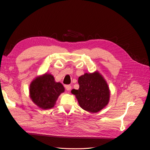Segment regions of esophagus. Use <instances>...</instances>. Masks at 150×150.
<instances>
[{
    "instance_id": "34e87169",
    "label": "esophagus",
    "mask_w": 150,
    "mask_h": 150,
    "mask_svg": "<svg viewBox=\"0 0 150 150\" xmlns=\"http://www.w3.org/2000/svg\"><path fill=\"white\" fill-rule=\"evenodd\" d=\"M65 88L67 91H71V85H66Z\"/></svg>"
}]
</instances>
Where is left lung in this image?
<instances>
[{"label": "left lung", "mask_w": 150, "mask_h": 150, "mask_svg": "<svg viewBox=\"0 0 150 150\" xmlns=\"http://www.w3.org/2000/svg\"><path fill=\"white\" fill-rule=\"evenodd\" d=\"M79 88L72 89L79 106L83 110L97 112L105 107L110 99V91L106 82L98 72L86 73L78 79Z\"/></svg>", "instance_id": "obj_1"}]
</instances>
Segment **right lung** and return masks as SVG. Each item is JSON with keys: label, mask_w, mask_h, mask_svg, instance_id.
Returning <instances> with one entry per match:
<instances>
[{"label": "right lung", "mask_w": 150, "mask_h": 150, "mask_svg": "<svg viewBox=\"0 0 150 150\" xmlns=\"http://www.w3.org/2000/svg\"><path fill=\"white\" fill-rule=\"evenodd\" d=\"M64 91V86L56 83L51 74H44L36 78L30 86V94L33 101L44 110L52 108L61 93Z\"/></svg>", "instance_id": "obj_1"}]
</instances>
